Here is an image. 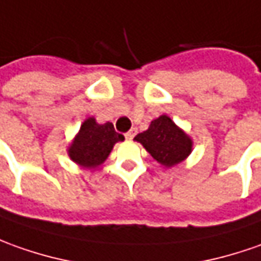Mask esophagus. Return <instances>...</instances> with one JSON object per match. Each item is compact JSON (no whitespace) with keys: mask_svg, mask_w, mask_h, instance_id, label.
<instances>
[{"mask_svg":"<svg viewBox=\"0 0 261 261\" xmlns=\"http://www.w3.org/2000/svg\"><path fill=\"white\" fill-rule=\"evenodd\" d=\"M136 134H137V128H131L128 133H125V138H127V140H133Z\"/></svg>","mask_w":261,"mask_h":261,"instance_id":"34e87169","label":"esophagus"}]
</instances>
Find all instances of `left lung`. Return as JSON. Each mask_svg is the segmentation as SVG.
I'll return each instance as SVG.
<instances>
[{"label": "left lung", "instance_id": "left-lung-1", "mask_svg": "<svg viewBox=\"0 0 261 261\" xmlns=\"http://www.w3.org/2000/svg\"><path fill=\"white\" fill-rule=\"evenodd\" d=\"M134 140L144 145L153 159L166 167L181 163L191 153L190 137L167 116H161L151 121L148 130L137 134Z\"/></svg>", "mask_w": 261, "mask_h": 261}]
</instances>
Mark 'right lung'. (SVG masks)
<instances>
[{
	"instance_id": "right-lung-1",
	"label": "right lung",
	"mask_w": 261,
	"mask_h": 261,
	"mask_svg": "<svg viewBox=\"0 0 261 261\" xmlns=\"http://www.w3.org/2000/svg\"><path fill=\"white\" fill-rule=\"evenodd\" d=\"M123 140V134H118L111 123L97 124L94 118H88L81 125L68 153L77 164L94 168L106 161L117 141Z\"/></svg>"
}]
</instances>
